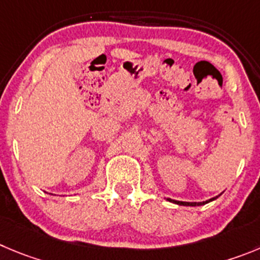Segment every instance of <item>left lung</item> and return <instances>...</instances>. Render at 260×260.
Here are the masks:
<instances>
[{
  "mask_svg": "<svg viewBox=\"0 0 260 260\" xmlns=\"http://www.w3.org/2000/svg\"><path fill=\"white\" fill-rule=\"evenodd\" d=\"M218 196H215V198L213 199H209V200L207 201H203V203H188V201H178V200H172V199H167L168 201H171V203H174V204H178V205H185V207H199V205H204V204H208L210 203V201L215 200Z\"/></svg>",
  "mask_w": 260,
  "mask_h": 260,
  "instance_id": "8db88e82",
  "label": "left lung"
}]
</instances>
